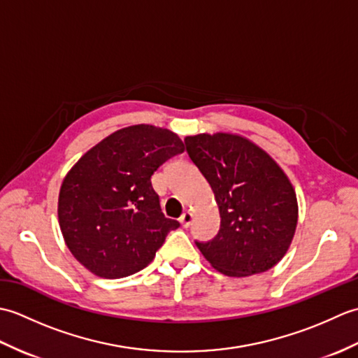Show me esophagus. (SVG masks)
<instances>
[{
    "mask_svg": "<svg viewBox=\"0 0 358 358\" xmlns=\"http://www.w3.org/2000/svg\"><path fill=\"white\" fill-rule=\"evenodd\" d=\"M180 223H181V226H183V227L191 226V223H192V214H191V212H185V214L180 217Z\"/></svg>",
    "mask_w": 358,
    "mask_h": 358,
    "instance_id": "obj_1",
    "label": "esophagus"
}]
</instances>
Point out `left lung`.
Returning a JSON list of instances; mask_svg holds the SVG:
<instances>
[{
	"mask_svg": "<svg viewBox=\"0 0 358 358\" xmlns=\"http://www.w3.org/2000/svg\"><path fill=\"white\" fill-rule=\"evenodd\" d=\"M189 158L208 180L220 210V231L195 241L204 258L229 277L273 268L294 238L299 204L283 169L240 135L186 136Z\"/></svg>",
	"mask_w": 358,
	"mask_h": 358,
	"instance_id": "left-lung-1",
	"label": "left lung"
}]
</instances>
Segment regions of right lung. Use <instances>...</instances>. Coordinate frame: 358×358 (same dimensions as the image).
I'll use <instances>...</instances> for the list:
<instances>
[{
  "mask_svg": "<svg viewBox=\"0 0 358 358\" xmlns=\"http://www.w3.org/2000/svg\"><path fill=\"white\" fill-rule=\"evenodd\" d=\"M185 144L167 129L129 126L83 155L63 180L58 220L67 248L92 273L123 278L146 268L177 229L150 177Z\"/></svg>",
  "mask_w": 358,
  "mask_h": 358,
  "instance_id": "obj_1",
  "label": "right lung"
}]
</instances>
